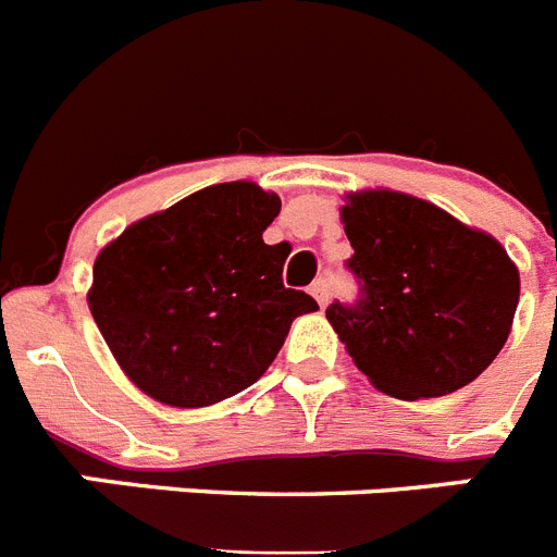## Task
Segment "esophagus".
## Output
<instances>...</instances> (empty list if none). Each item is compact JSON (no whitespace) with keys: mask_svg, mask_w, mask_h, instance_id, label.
Here are the masks:
<instances>
[{"mask_svg":"<svg viewBox=\"0 0 557 557\" xmlns=\"http://www.w3.org/2000/svg\"><path fill=\"white\" fill-rule=\"evenodd\" d=\"M312 295H314V301L321 304V307H326V304H329V282H326V278H318V282L312 284Z\"/></svg>","mask_w":557,"mask_h":557,"instance_id":"esophagus-1","label":"esophagus"}]
</instances>
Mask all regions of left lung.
<instances>
[{
    "label": "left lung",
    "mask_w": 557,
    "mask_h": 557,
    "mask_svg": "<svg viewBox=\"0 0 557 557\" xmlns=\"http://www.w3.org/2000/svg\"><path fill=\"white\" fill-rule=\"evenodd\" d=\"M343 223L359 284L329 323L371 385L435 398L474 382L513 326L519 270L494 236L391 189L348 195Z\"/></svg>",
    "instance_id": "8db88e82"
}]
</instances>
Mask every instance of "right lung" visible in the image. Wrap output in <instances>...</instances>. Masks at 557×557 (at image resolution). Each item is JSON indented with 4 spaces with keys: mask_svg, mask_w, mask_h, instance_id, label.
Listing matches in <instances>:
<instances>
[{
    "mask_svg": "<svg viewBox=\"0 0 557 557\" xmlns=\"http://www.w3.org/2000/svg\"><path fill=\"white\" fill-rule=\"evenodd\" d=\"M282 200L214 184L127 225L95 262L88 307L133 385L161 405L209 407L262 376L312 295L284 287L287 250L262 231Z\"/></svg>",
    "mask_w": 557,
    "mask_h": 557,
    "instance_id": "right-lung-1",
    "label": "right lung"
}]
</instances>
